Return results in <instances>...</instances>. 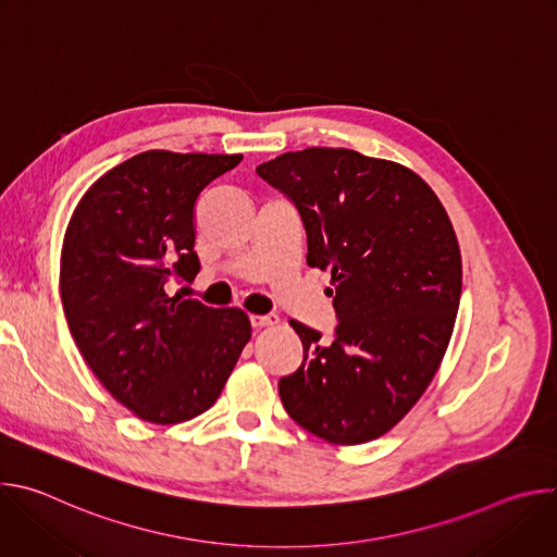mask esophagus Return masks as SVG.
Instances as JSON below:
<instances>
[{
	"mask_svg": "<svg viewBox=\"0 0 557 557\" xmlns=\"http://www.w3.org/2000/svg\"><path fill=\"white\" fill-rule=\"evenodd\" d=\"M280 324L277 314H251V326L253 329H271Z\"/></svg>",
	"mask_w": 557,
	"mask_h": 557,
	"instance_id": "1",
	"label": "esophagus"
}]
</instances>
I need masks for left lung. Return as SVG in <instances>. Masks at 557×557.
I'll return each instance as SVG.
<instances>
[{"label": "left lung", "instance_id": "left-lung-1", "mask_svg": "<svg viewBox=\"0 0 557 557\" xmlns=\"http://www.w3.org/2000/svg\"><path fill=\"white\" fill-rule=\"evenodd\" d=\"M308 235L306 264L331 273L333 342L290 320L301 366L280 399L306 432L361 445L421 399L449 346L462 264L451 220L412 170L344 147L286 151L258 168Z\"/></svg>", "mask_w": 557, "mask_h": 557}]
</instances>
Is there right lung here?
I'll return each instance as SVG.
<instances>
[{
	"label": "right lung",
	"mask_w": 557,
	"mask_h": 557,
	"mask_svg": "<svg viewBox=\"0 0 557 557\" xmlns=\"http://www.w3.org/2000/svg\"><path fill=\"white\" fill-rule=\"evenodd\" d=\"M243 153L149 149L78 200L61 249V301L78 352L140 421L176 425L207 412L251 339L240 308L170 295L200 271L194 207Z\"/></svg>",
	"instance_id": "1"
}]
</instances>
